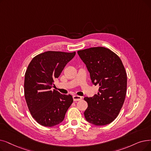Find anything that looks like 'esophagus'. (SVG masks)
Masks as SVG:
<instances>
[{
  "label": "esophagus",
  "mask_w": 151,
  "mask_h": 151,
  "mask_svg": "<svg viewBox=\"0 0 151 151\" xmlns=\"http://www.w3.org/2000/svg\"><path fill=\"white\" fill-rule=\"evenodd\" d=\"M73 99L74 101H79L82 99V97L80 96L75 95V96H73Z\"/></svg>",
  "instance_id": "esophagus-1"
}]
</instances>
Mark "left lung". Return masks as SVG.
I'll use <instances>...</instances> for the list:
<instances>
[{"instance_id": "8db88e82", "label": "left lung", "mask_w": 151, "mask_h": 151, "mask_svg": "<svg viewBox=\"0 0 151 151\" xmlns=\"http://www.w3.org/2000/svg\"><path fill=\"white\" fill-rule=\"evenodd\" d=\"M78 54L86 65L92 83L99 86L97 94L84 98L88 104L85 119L96 126L106 125L119 115L125 99V69L120 57L106 47H91L78 50Z\"/></svg>"}]
</instances>
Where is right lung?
I'll return each mask as SVG.
<instances>
[{
	"mask_svg": "<svg viewBox=\"0 0 151 151\" xmlns=\"http://www.w3.org/2000/svg\"><path fill=\"white\" fill-rule=\"evenodd\" d=\"M76 52L47 51L32 58L24 76V97L33 119L44 127L60 123L73 103L70 95L51 90L54 80Z\"/></svg>",
	"mask_w": 151,
	"mask_h": 151,
	"instance_id": "add662e5",
	"label": "right lung"
}]
</instances>
